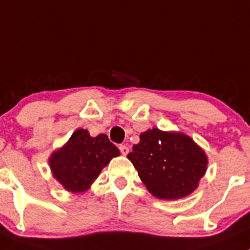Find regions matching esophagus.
Listing matches in <instances>:
<instances>
[{
	"mask_svg": "<svg viewBox=\"0 0 250 250\" xmlns=\"http://www.w3.org/2000/svg\"><path fill=\"white\" fill-rule=\"evenodd\" d=\"M119 149H120L121 154H124V156H126V154L129 153V147H127L126 145H120V146H119Z\"/></svg>",
	"mask_w": 250,
	"mask_h": 250,
	"instance_id": "esophagus-1",
	"label": "esophagus"
}]
</instances>
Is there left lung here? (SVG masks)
<instances>
[{"instance_id": "obj_1", "label": "left lung", "mask_w": 250, "mask_h": 250, "mask_svg": "<svg viewBox=\"0 0 250 250\" xmlns=\"http://www.w3.org/2000/svg\"><path fill=\"white\" fill-rule=\"evenodd\" d=\"M127 158L147 190L165 200L191 194L208 169V156L191 137L156 127L140 135Z\"/></svg>"}]
</instances>
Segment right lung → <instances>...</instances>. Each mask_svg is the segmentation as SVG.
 Listing matches in <instances>:
<instances>
[{"instance_id": "obj_1", "label": "right lung", "mask_w": 250, "mask_h": 250, "mask_svg": "<svg viewBox=\"0 0 250 250\" xmlns=\"http://www.w3.org/2000/svg\"><path fill=\"white\" fill-rule=\"evenodd\" d=\"M119 153L106 135L92 137L87 130L78 129L65 146L51 154L49 165L54 178L66 190L82 192L89 189L102 169Z\"/></svg>"}]
</instances>
